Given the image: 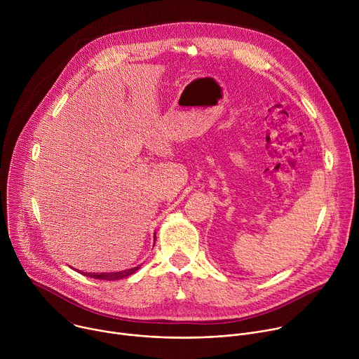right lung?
<instances>
[{"label":"right lung","mask_w":359,"mask_h":359,"mask_svg":"<svg viewBox=\"0 0 359 359\" xmlns=\"http://www.w3.org/2000/svg\"><path fill=\"white\" fill-rule=\"evenodd\" d=\"M142 266V264H140ZM140 266L137 267H133V269H128V270H123V271H115V273H83L81 271L83 276L86 277H90V278H97V280H107V281H114V280H122V278H126L132 274H135Z\"/></svg>","instance_id":"1"}]
</instances>
